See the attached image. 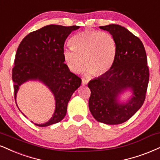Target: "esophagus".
Wrapping results in <instances>:
<instances>
[{
  "label": "esophagus",
  "instance_id": "34e87169",
  "mask_svg": "<svg viewBox=\"0 0 160 160\" xmlns=\"http://www.w3.org/2000/svg\"><path fill=\"white\" fill-rule=\"evenodd\" d=\"M88 82V81L87 80H85V79H82V85H83V86L87 85Z\"/></svg>",
  "mask_w": 160,
  "mask_h": 160
}]
</instances>
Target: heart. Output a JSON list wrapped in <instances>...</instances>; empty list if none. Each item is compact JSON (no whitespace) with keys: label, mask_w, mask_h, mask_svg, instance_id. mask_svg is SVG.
Segmentation results:
<instances>
[{"label":"heart","mask_w":160,"mask_h":160,"mask_svg":"<svg viewBox=\"0 0 160 160\" xmlns=\"http://www.w3.org/2000/svg\"><path fill=\"white\" fill-rule=\"evenodd\" d=\"M71 43L72 47L63 50V57L72 72H81L86 64V74L101 75L108 72L114 64L117 45L109 32L86 30L73 36Z\"/></svg>","instance_id":"1"}]
</instances>
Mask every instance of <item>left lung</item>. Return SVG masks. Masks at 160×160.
Here are the masks:
<instances>
[{
    "label": "left lung",
    "mask_w": 160,
    "mask_h": 160,
    "mask_svg": "<svg viewBox=\"0 0 160 160\" xmlns=\"http://www.w3.org/2000/svg\"><path fill=\"white\" fill-rule=\"evenodd\" d=\"M115 38L117 53L114 64L105 74L90 80L88 107L98 122L119 124L129 120L143 105L149 69L145 47L128 29L118 24L99 27ZM130 90L132 96L120 102L118 98Z\"/></svg>",
    "instance_id": "left-lung-1"
}]
</instances>
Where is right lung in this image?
<instances>
[{"mask_svg": "<svg viewBox=\"0 0 160 160\" xmlns=\"http://www.w3.org/2000/svg\"><path fill=\"white\" fill-rule=\"evenodd\" d=\"M79 28L48 25L25 36L17 49L12 74L15 102L19 87L30 80L42 82L54 96V112L45 124H35L38 127L62 120L72 95L81 84V79L70 72L63 57L65 40Z\"/></svg>", "mask_w": 160, "mask_h": 160, "instance_id": "obj_1", "label": "right lung"}]
</instances>
